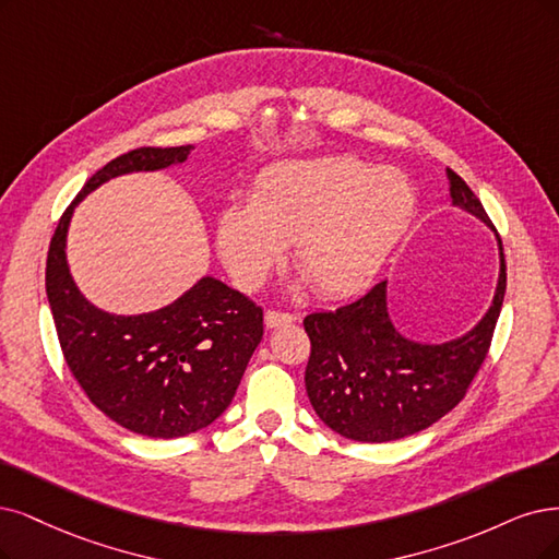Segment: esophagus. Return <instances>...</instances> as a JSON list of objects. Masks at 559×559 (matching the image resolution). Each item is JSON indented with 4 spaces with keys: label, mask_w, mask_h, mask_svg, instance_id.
<instances>
[{
    "label": "esophagus",
    "mask_w": 559,
    "mask_h": 559,
    "mask_svg": "<svg viewBox=\"0 0 559 559\" xmlns=\"http://www.w3.org/2000/svg\"><path fill=\"white\" fill-rule=\"evenodd\" d=\"M297 318L290 313H278V311H266L264 313V324L266 329H276L281 324H293Z\"/></svg>",
    "instance_id": "obj_1"
}]
</instances>
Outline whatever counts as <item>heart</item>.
Wrapping results in <instances>:
<instances>
[{
    "mask_svg": "<svg viewBox=\"0 0 559 559\" xmlns=\"http://www.w3.org/2000/svg\"><path fill=\"white\" fill-rule=\"evenodd\" d=\"M415 214L417 191L401 170L353 156L290 160L255 179L251 202L225 206L216 248L241 290H258L293 241L299 285L341 299L373 283Z\"/></svg>",
    "mask_w": 559,
    "mask_h": 559,
    "instance_id": "b5f03b06",
    "label": "heart"
}]
</instances>
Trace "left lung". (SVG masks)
I'll use <instances>...</instances> for the list:
<instances>
[{"label":"left lung","instance_id":"8db88e82","mask_svg":"<svg viewBox=\"0 0 559 559\" xmlns=\"http://www.w3.org/2000/svg\"><path fill=\"white\" fill-rule=\"evenodd\" d=\"M447 179L451 204L490 227L469 186L449 168ZM495 239L500 274L492 304L459 338L419 343L403 336L389 316V281L334 313L306 316V394L329 428L355 442H394L432 426L463 401L488 355L507 290L502 239Z\"/></svg>","mask_w":559,"mask_h":559}]
</instances>
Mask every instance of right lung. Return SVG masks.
Listing matches in <instances>:
<instances>
[{
  "mask_svg": "<svg viewBox=\"0 0 559 559\" xmlns=\"http://www.w3.org/2000/svg\"><path fill=\"white\" fill-rule=\"evenodd\" d=\"M193 147H142L110 160L82 186L50 241L46 293L61 353L90 401L138 436L173 440L216 421L233 403L262 341V308L214 276L150 313L94 306L73 281L67 237L75 206L98 186L189 160Z\"/></svg>",
  "mask_w": 559,
  "mask_h": 559,
  "instance_id": "1",
  "label": "right lung"
}]
</instances>
